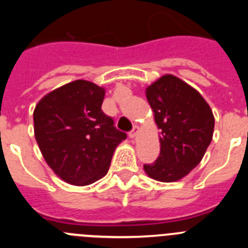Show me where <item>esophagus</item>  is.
I'll return each mask as SVG.
<instances>
[{
	"label": "esophagus",
	"mask_w": 248,
	"mask_h": 248,
	"mask_svg": "<svg viewBox=\"0 0 248 248\" xmlns=\"http://www.w3.org/2000/svg\"><path fill=\"white\" fill-rule=\"evenodd\" d=\"M139 131H140L139 126H134V128H133V130H131L130 133H129V137H130L131 139H134V138L138 137V134H139Z\"/></svg>",
	"instance_id": "1"
}]
</instances>
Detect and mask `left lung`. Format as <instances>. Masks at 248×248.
I'll return each mask as SVG.
<instances>
[{
  "instance_id": "obj_1",
  "label": "left lung",
  "mask_w": 248,
  "mask_h": 248,
  "mask_svg": "<svg viewBox=\"0 0 248 248\" xmlns=\"http://www.w3.org/2000/svg\"><path fill=\"white\" fill-rule=\"evenodd\" d=\"M146 99L160 129V155L144 170L157 181L180 180L200 164L211 143V108L196 89L171 74L149 85Z\"/></svg>"
}]
</instances>
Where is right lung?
I'll return each mask as SVG.
<instances>
[{"mask_svg": "<svg viewBox=\"0 0 248 248\" xmlns=\"http://www.w3.org/2000/svg\"><path fill=\"white\" fill-rule=\"evenodd\" d=\"M105 91L74 80L48 93L33 113L34 137L49 168L65 183L91 185L107 175L126 134L102 110Z\"/></svg>", "mask_w": 248, "mask_h": 248, "instance_id": "add662e5", "label": "right lung"}]
</instances>
